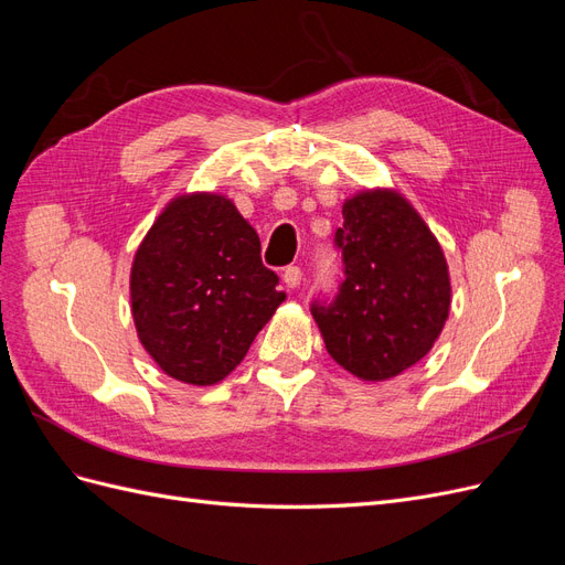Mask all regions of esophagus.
<instances>
[{
	"label": "esophagus",
	"mask_w": 565,
	"mask_h": 565,
	"mask_svg": "<svg viewBox=\"0 0 565 565\" xmlns=\"http://www.w3.org/2000/svg\"><path fill=\"white\" fill-rule=\"evenodd\" d=\"M301 268L299 266H287L285 268V273H282V282L289 287V289H295V287H299L301 285Z\"/></svg>",
	"instance_id": "obj_1"
}]
</instances>
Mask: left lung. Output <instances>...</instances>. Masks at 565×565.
I'll list each match as a JSON object with an SVG mask.
<instances>
[{"mask_svg":"<svg viewBox=\"0 0 565 565\" xmlns=\"http://www.w3.org/2000/svg\"><path fill=\"white\" fill-rule=\"evenodd\" d=\"M334 245L344 259L337 297L311 313L334 361L363 382H384L431 351L450 313L446 256L417 210L396 191L344 202Z\"/></svg>","mask_w":565,"mask_h":565,"instance_id":"obj_1","label":"left lung"}]
</instances>
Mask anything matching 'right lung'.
I'll return each mask as SVG.
<instances>
[{
    "instance_id": "obj_1",
    "label": "right lung",
    "mask_w": 565,
    "mask_h": 565,
    "mask_svg": "<svg viewBox=\"0 0 565 565\" xmlns=\"http://www.w3.org/2000/svg\"><path fill=\"white\" fill-rule=\"evenodd\" d=\"M129 287L143 349L193 386L228 377L285 301L262 264L259 235L216 193L167 204L136 249Z\"/></svg>"
}]
</instances>
